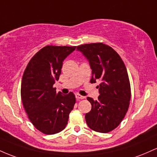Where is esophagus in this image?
Instances as JSON below:
<instances>
[{
  "label": "esophagus",
  "instance_id": "esophagus-1",
  "mask_svg": "<svg viewBox=\"0 0 157 157\" xmlns=\"http://www.w3.org/2000/svg\"><path fill=\"white\" fill-rule=\"evenodd\" d=\"M75 98H76V99H78V100L84 99V98H85L84 96H82V95H80V94H75Z\"/></svg>",
  "mask_w": 157,
  "mask_h": 157
}]
</instances>
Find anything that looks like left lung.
Instances as JSON below:
<instances>
[{
	"instance_id": "left-lung-1",
	"label": "left lung",
	"mask_w": 157,
	"mask_h": 157,
	"mask_svg": "<svg viewBox=\"0 0 157 157\" xmlns=\"http://www.w3.org/2000/svg\"><path fill=\"white\" fill-rule=\"evenodd\" d=\"M89 61L92 69L90 83L100 80L97 101L87 99L92 105L85 115L88 127L98 133L117 128L128 112L131 98V84L126 67L119 54L103 43L86 44L77 47Z\"/></svg>"
}]
</instances>
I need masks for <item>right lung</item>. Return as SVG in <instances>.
Instances as JSON below:
<instances>
[{
    "instance_id": "right-lung-1",
    "label": "right lung",
    "mask_w": 157,
    "mask_h": 157,
    "mask_svg": "<svg viewBox=\"0 0 157 157\" xmlns=\"http://www.w3.org/2000/svg\"><path fill=\"white\" fill-rule=\"evenodd\" d=\"M75 48L46 46L33 56L24 70L21 87L23 105L32 124L44 134H56L66 128L75 103L73 93L62 95L53 87L63 61Z\"/></svg>"
}]
</instances>
